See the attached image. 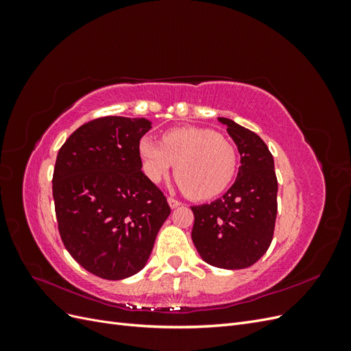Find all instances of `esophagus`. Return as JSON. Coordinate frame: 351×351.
<instances>
[{
	"instance_id": "34e87169",
	"label": "esophagus",
	"mask_w": 351,
	"mask_h": 351,
	"mask_svg": "<svg viewBox=\"0 0 351 351\" xmlns=\"http://www.w3.org/2000/svg\"><path fill=\"white\" fill-rule=\"evenodd\" d=\"M168 205L174 209V208H178L180 205H182V202H180V200H177V199H174V197L169 196V197H168Z\"/></svg>"
}]
</instances>
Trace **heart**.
Listing matches in <instances>:
<instances>
[{"label": "heart", "mask_w": 351, "mask_h": 351, "mask_svg": "<svg viewBox=\"0 0 351 351\" xmlns=\"http://www.w3.org/2000/svg\"><path fill=\"white\" fill-rule=\"evenodd\" d=\"M139 154L146 177L174 176L187 196L204 200L219 195L236 174L237 152L227 137L202 127H182L162 136V143L142 137Z\"/></svg>", "instance_id": "obj_1"}]
</instances>
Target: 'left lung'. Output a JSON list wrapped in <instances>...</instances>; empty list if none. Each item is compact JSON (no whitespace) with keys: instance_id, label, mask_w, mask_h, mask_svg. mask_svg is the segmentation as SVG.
Segmentation results:
<instances>
[{"instance_id":"left-lung-1","label":"left lung","mask_w":351,"mask_h":351,"mask_svg":"<svg viewBox=\"0 0 351 351\" xmlns=\"http://www.w3.org/2000/svg\"><path fill=\"white\" fill-rule=\"evenodd\" d=\"M218 120L237 145L241 165L224 196L192 206V240L212 267L243 269L258 262L272 241L278 182L274 158L261 137L230 119Z\"/></svg>"}]
</instances>
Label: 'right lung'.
<instances>
[{
	"mask_svg": "<svg viewBox=\"0 0 351 351\" xmlns=\"http://www.w3.org/2000/svg\"><path fill=\"white\" fill-rule=\"evenodd\" d=\"M151 124L101 117L80 125L57 155L52 196L61 240L74 261L104 280L143 269L171 214L142 171L139 142Z\"/></svg>",
	"mask_w": 351,
	"mask_h": 351,
	"instance_id": "add662e5",
	"label": "right lung"
}]
</instances>
